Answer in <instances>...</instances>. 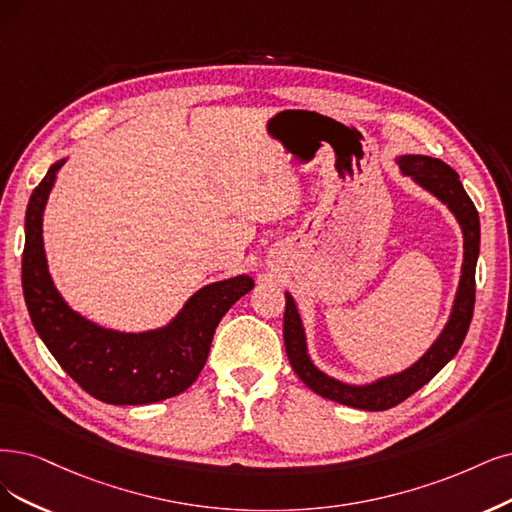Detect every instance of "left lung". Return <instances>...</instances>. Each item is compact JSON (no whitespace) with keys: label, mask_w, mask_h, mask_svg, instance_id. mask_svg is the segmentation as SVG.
<instances>
[{"label":"left lung","mask_w":512,"mask_h":512,"mask_svg":"<svg viewBox=\"0 0 512 512\" xmlns=\"http://www.w3.org/2000/svg\"><path fill=\"white\" fill-rule=\"evenodd\" d=\"M394 162L399 164L403 177H409L424 192L447 206V211L456 217L464 238V259L458 289L456 295H453L447 323L430 348L403 371L375 377V380L365 384L342 382L323 369H318L312 361L304 320H301L293 295L285 291V348L289 363L299 375V380L329 401L365 411H386L426 386L458 354L470 327L472 310H475V270L481 244V223L475 204L464 192V185L456 170L439 158L405 154Z\"/></svg>","instance_id":"left-lung-1"}]
</instances>
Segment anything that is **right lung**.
<instances>
[{
	"label": "right lung",
	"mask_w": 512,
	"mask_h": 512,
	"mask_svg": "<svg viewBox=\"0 0 512 512\" xmlns=\"http://www.w3.org/2000/svg\"><path fill=\"white\" fill-rule=\"evenodd\" d=\"M67 160L48 168L25 215L23 293L31 323L56 363L94 399L149 405L177 396L196 382L219 320L255 280L240 274L204 285L166 325L145 331L109 329L73 310L54 285L44 249V211Z\"/></svg>",
	"instance_id": "1"
}]
</instances>
